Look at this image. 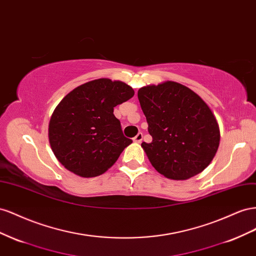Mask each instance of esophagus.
Segmentation results:
<instances>
[{"label": "esophagus", "instance_id": "1", "mask_svg": "<svg viewBox=\"0 0 256 256\" xmlns=\"http://www.w3.org/2000/svg\"><path fill=\"white\" fill-rule=\"evenodd\" d=\"M142 137H144L142 133H138V134L133 138V140H134L135 142H142Z\"/></svg>", "mask_w": 256, "mask_h": 256}]
</instances>
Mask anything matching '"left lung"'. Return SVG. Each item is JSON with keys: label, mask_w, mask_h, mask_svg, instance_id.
Listing matches in <instances>:
<instances>
[{"label": "left lung", "mask_w": 256, "mask_h": 256, "mask_svg": "<svg viewBox=\"0 0 256 256\" xmlns=\"http://www.w3.org/2000/svg\"><path fill=\"white\" fill-rule=\"evenodd\" d=\"M138 100L152 136L142 147L152 166L172 180H186L205 170L220 142L216 116L205 102L174 82L140 88Z\"/></svg>", "instance_id": "1"}]
</instances>
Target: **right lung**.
Listing matches in <instances>:
<instances>
[{"label": "right lung", "instance_id": "right-lung-1", "mask_svg": "<svg viewBox=\"0 0 256 256\" xmlns=\"http://www.w3.org/2000/svg\"><path fill=\"white\" fill-rule=\"evenodd\" d=\"M133 96L126 84L102 78L77 86L60 102L49 122V142L65 168L90 178L114 164L132 140L123 135L114 107Z\"/></svg>", "mask_w": 256, "mask_h": 256}]
</instances>
